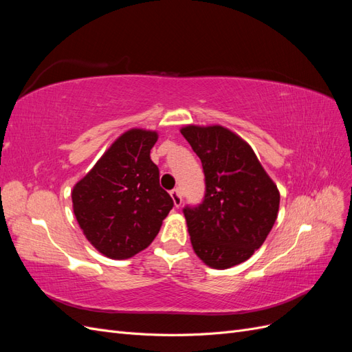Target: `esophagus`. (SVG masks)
Masks as SVG:
<instances>
[{
	"label": "esophagus",
	"instance_id": "esophagus-1",
	"mask_svg": "<svg viewBox=\"0 0 352 352\" xmlns=\"http://www.w3.org/2000/svg\"><path fill=\"white\" fill-rule=\"evenodd\" d=\"M170 195H172V198H173L175 207H180V206H182L184 195H182V190H180V188H175V189L170 190Z\"/></svg>",
	"mask_w": 352,
	"mask_h": 352
}]
</instances>
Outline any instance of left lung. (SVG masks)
Returning <instances> with one entry per match:
<instances>
[{"label": "left lung", "instance_id": "8db88e82", "mask_svg": "<svg viewBox=\"0 0 352 352\" xmlns=\"http://www.w3.org/2000/svg\"><path fill=\"white\" fill-rule=\"evenodd\" d=\"M199 157L206 195L185 207L190 243L212 269H229L258 250L278 219L280 194L252 148L223 126L180 129Z\"/></svg>", "mask_w": 352, "mask_h": 352}]
</instances>
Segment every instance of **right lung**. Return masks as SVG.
I'll return each instance as SVG.
<instances>
[{"label":"right lung","mask_w":352,"mask_h":352,"mask_svg":"<svg viewBox=\"0 0 352 352\" xmlns=\"http://www.w3.org/2000/svg\"><path fill=\"white\" fill-rule=\"evenodd\" d=\"M157 140L154 131L124 132L73 186L74 216L105 257L126 260L145 250L173 208L150 157Z\"/></svg>","instance_id":"right-lung-1"}]
</instances>
